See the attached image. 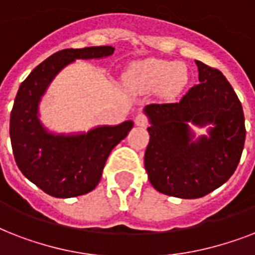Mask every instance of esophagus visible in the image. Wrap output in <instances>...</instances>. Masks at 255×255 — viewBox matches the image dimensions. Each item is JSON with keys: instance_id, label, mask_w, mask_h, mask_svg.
Masks as SVG:
<instances>
[{"instance_id": "obj_1", "label": "esophagus", "mask_w": 255, "mask_h": 255, "mask_svg": "<svg viewBox=\"0 0 255 255\" xmlns=\"http://www.w3.org/2000/svg\"><path fill=\"white\" fill-rule=\"evenodd\" d=\"M135 124H136V126H139V127H147V126H148V119L144 115L139 114V115L136 116Z\"/></svg>"}]
</instances>
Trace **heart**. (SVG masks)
<instances>
[{"label":"heart","instance_id":"heart-1","mask_svg":"<svg viewBox=\"0 0 255 255\" xmlns=\"http://www.w3.org/2000/svg\"><path fill=\"white\" fill-rule=\"evenodd\" d=\"M124 79L135 91L148 92L160 87L164 96L172 98L185 86L188 73L181 65L160 59H147L133 63L124 75Z\"/></svg>","mask_w":255,"mask_h":255}]
</instances>
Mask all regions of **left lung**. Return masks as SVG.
<instances>
[{
    "label": "left lung",
    "instance_id": "obj_1",
    "mask_svg": "<svg viewBox=\"0 0 255 255\" xmlns=\"http://www.w3.org/2000/svg\"><path fill=\"white\" fill-rule=\"evenodd\" d=\"M200 83L177 103L148 104L151 127L144 167L152 186L178 198L206 196L234 173L245 144V116L237 94L220 70L196 61ZM189 124L212 125L194 139Z\"/></svg>",
    "mask_w": 255,
    "mask_h": 255
}]
</instances>
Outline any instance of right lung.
<instances>
[{
    "label": "right lung",
    "mask_w": 255,
    "mask_h": 255,
    "mask_svg": "<svg viewBox=\"0 0 255 255\" xmlns=\"http://www.w3.org/2000/svg\"><path fill=\"white\" fill-rule=\"evenodd\" d=\"M114 51L112 46L61 50L38 65L19 86L10 114L14 159L27 180L53 197H77L95 189L108 156L133 122L99 126L87 133H53L39 120V102L66 66L77 59L107 58Z\"/></svg>",
    "instance_id": "right-lung-1"
}]
</instances>
